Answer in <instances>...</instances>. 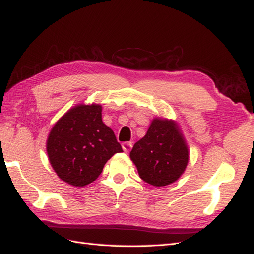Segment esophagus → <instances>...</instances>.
I'll return each instance as SVG.
<instances>
[{
    "instance_id": "esophagus-1",
    "label": "esophagus",
    "mask_w": 254,
    "mask_h": 254,
    "mask_svg": "<svg viewBox=\"0 0 254 254\" xmlns=\"http://www.w3.org/2000/svg\"><path fill=\"white\" fill-rule=\"evenodd\" d=\"M122 148L126 152H128L132 149V143H129V141H126V143L122 144Z\"/></svg>"
}]
</instances>
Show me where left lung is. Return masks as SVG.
Masks as SVG:
<instances>
[{
    "label": "left lung",
    "mask_w": 254,
    "mask_h": 254,
    "mask_svg": "<svg viewBox=\"0 0 254 254\" xmlns=\"http://www.w3.org/2000/svg\"><path fill=\"white\" fill-rule=\"evenodd\" d=\"M129 158L141 180L160 187L179 180L184 173L190 152L176 122L156 118L145 136L133 146Z\"/></svg>",
    "instance_id": "obj_1"
}]
</instances>
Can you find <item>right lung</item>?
<instances>
[{
    "label": "right lung",
    "instance_id": "obj_1",
    "mask_svg": "<svg viewBox=\"0 0 254 254\" xmlns=\"http://www.w3.org/2000/svg\"><path fill=\"white\" fill-rule=\"evenodd\" d=\"M46 151L61 180L83 187L98 178L111 157L123 150L113 129L102 120V106L81 104L55 123Z\"/></svg>",
    "mask_w": 254,
    "mask_h": 254
}]
</instances>
